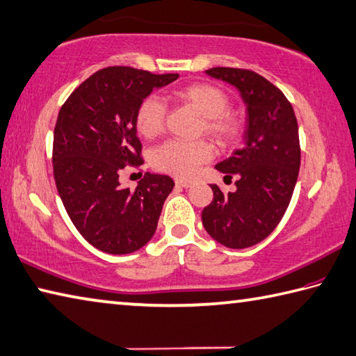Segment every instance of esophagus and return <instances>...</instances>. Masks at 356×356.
I'll return each instance as SVG.
<instances>
[{
  "label": "esophagus",
  "mask_w": 356,
  "mask_h": 356,
  "mask_svg": "<svg viewBox=\"0 0 356 356\" xmlns=\"http://www.w3.org/2000/svg\"><path fill=\"white\" fill-rule=\"evenodd\" d=\"M175 184L177 186H179V187H184V189H187V187H191L192 186V183L191 181H187V179H175Z\"/></svg>",
  "instance_id": "34e87169"
}]
</instances>
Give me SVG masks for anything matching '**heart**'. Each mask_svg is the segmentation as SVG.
<instances>
[{
	"instance_id": "obj_1",
	"label": "heart",
	"mask_w": 356,
	"mask_h": 356,
	"mask_svg": "<svg viewBox=\"0 0 356 356\" xmlns=\"http://www.w3.org/2000/svg\"><path fill=\"white\" fill-rule=\"evenodd\" d=\"M178 102L192 106L203 118L201 131L212 138L220 145L232 143L238 136L240 122L232 111L227 110L229 97L226 92L211 83H192L173 92ZM165 105L156 96H147L140 100L135 125L143 138H155L164 129ZM212 158V150L203 140L183 143L167 140L152 153V165L156 170L175 175L178 178H191L198 172L201 164Z\"/></svg>"
}]
</instances>
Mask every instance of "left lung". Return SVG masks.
I'll use <instances>...</instances> for the list:
<instances>
[{"mask_svg": "<svg viewBox=\"0 0 356 356\" xmlns=\"http://www.w3.org/2000/svg\"><path fill=\"white\" fill-rule=\"evenodd\" d=\"M206 74L237 88L248 118L245 145L216 165L237 177V189L225 195L211 184L213 200L201 220L218 243L243 250L270 236L290 204L300 167L298 120L284 92L260 74L238 68Z\"/></svg>", "mask_w": 356, "mask_h": 356, "instance_id": "left-lung-1", "label": "left lung"}]
</instances>
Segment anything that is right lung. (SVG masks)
Masks as SVG:
<instances>
[{
  "label": "right lung",
  "instance_id": "obj_1",
  "mask_svg": "<svg viewBox=\"0 0 356 356\" xmlns=\"http://www.w3.org/2000/svg\"><path fill=\"white\" fill-rule=\"evenodd\" d=\"M179 74L110 66L92 74L60 108L52 164L58 195L74 226L97 250L130 254L156 231L173 179L145 172L136 189L120 186L125 165H140L135 115L140 100Z\"/></svg>",
  "mask_w": 356,
  "mask_h": 356
}]
</instances>
